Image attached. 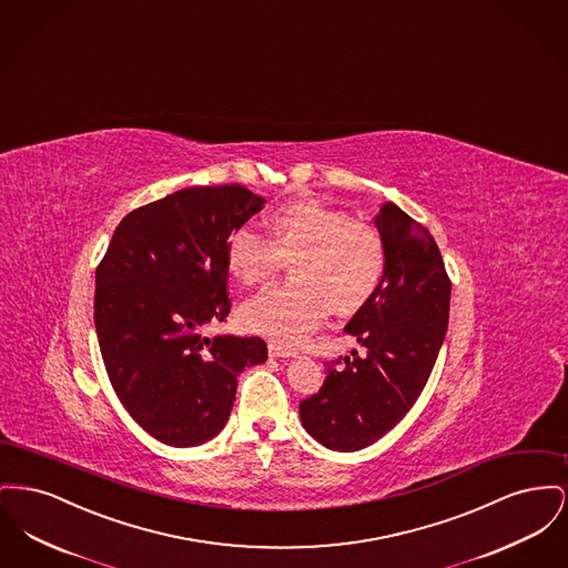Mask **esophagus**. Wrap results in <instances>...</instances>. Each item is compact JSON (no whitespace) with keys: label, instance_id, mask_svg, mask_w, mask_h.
I'll return each mask as SVG.
<instances>
[{"label":"esophagus","instance_id":"esophagus-1","mask_svg":"<svg viewBox=\"0 0 568 568\" xmlns=\"http://www.w3.org/2000/svg\"><path fill=\"white\" fill-rule=\"evenodd\" d=\"M270 355L271 357L282 358L297 357V353H293L291 348H286V346H280V344H273V342L270 344Z\"/></svg>","mask_w":568,"mask_h":568}]
</instances>
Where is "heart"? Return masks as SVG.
<instances>
[{
  "instance_id": "heart-1",
  "label": "heart",
  "mask_w": 568,
  "mask_h": 568,
  "mask_svg": "<svg viewBox=\"0 0 568 568\" xmlns=\"http://www.w3.org/2000/svg\"><path fill=\"white\" fill-rule=\"evenodd\" d=\"M271 240L241 226L226 241V267L243 286H261L293 261V282L243 303V327L282 346H298L327 305L335 314L361 310L381 286L385 243L365 220L316 199L291 201L267 220Z\"/></svg>"
}]
</instances>
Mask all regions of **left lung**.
I'll list each match as a JSON object with an SVG mask.
<instances>
[{
    "label": "left lung",
    "mask_w": 568,
    "mask_h": 568,
    "mask_svg": "<svg viewBox=\"0 0 568 568\" xmlns=\"http://www.w3.org/2000/svg\"><path fill=\"white\" fill-rule=\"evenodd\" d=\"M374 222L385 243V273L344 328L363 355L353 351V357L327 363L321 390L298 404L305 432L346 453L369 447L406 417L448 325L450 280L429 231L393 203Z\"/></svg>",
    "instance_id": "left-lung-1"
}]
</instances>
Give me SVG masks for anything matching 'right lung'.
<instances>
[{"instance_id": "1", "label": "right lung", "mask_w": 568, "mask_h": 568, "mask_svg": "<svg viewBox=\"0 0 568 568\" xmlns=\"http://www.w3.org/2000/svg\"><path fill=\"white\" fill-rule=\"evenodd\" d=\"M265 199L196 185L130 211L95 270L93 321L109 381L155 440L196 447L226 425L261 337L203 335L231 312L226 241Z\"/></svg>"}]
</instances>
